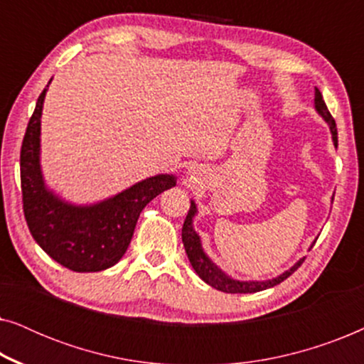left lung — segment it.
I'll return each mask as SVG.
<instances>
[{"instance_id": "1", "label": "left lung", "mask_w": 364, "mask_h": 364, "mask_svg": "<svg viewBox=\"0 0 364 364\" xmlns=\"http://www.w3.org/2000/svg\"><path fill=\"white\" fill-rule=\"evenodd\" d=\"M315 109L318 111V114H320V116L328 122V126H330L333 142H335V147H338L336 122L330 114V111H328L326 104H325V101H323L321 92L318 91L316 87H315ZM196 213H197L196 202H191V210H188L186 222H183V227H182V242H183V247H186V253H187L188 260H191V265L193 267V270H196L197 275L200 277L203 282L215 288V290H220L225 293H255V291L267 290V288H272V287L278 285V283H282L283 280H287V278L290 277L303 262H305V258H301V260L296 262L295 265L290 268V270L282 273L280 277L272 278V280H265V282L233 280V278L225 275V273H223L220 268H218L215 263H213L210 258L205 255V252L202 250L200 238H198L197 232L193 230V227H192V220H193V217H196Z\"/></svg>"}]
</instances>
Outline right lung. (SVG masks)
<instances>
[{
  "label": "right lung",
  "instance_id": "1",
  "mask_svg": "<svg viewBox=\"0 0 364 364\" xmlns=\"http://www.w3.org/2000/svg\"><path fill=\"white\" fill-rule=\"evenodd\" d=\"M44 96L46 89L39 94L19 156L24 218L38 245L59 265L81 273L106 270L126 253L142 208L176 186V177H149L94 205L61 200L44 186L39 166Z\"/></svg>",
  "mask_w": 364,
  "mask_h": 364
}]
</instances>
